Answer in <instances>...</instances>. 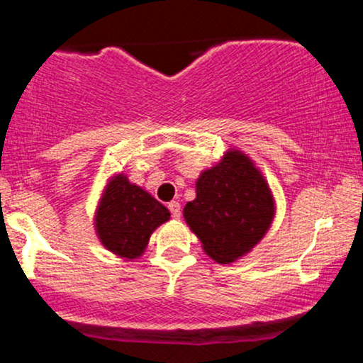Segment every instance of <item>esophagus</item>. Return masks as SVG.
Returning <instances> with one entry per match:
<instances>
[{"label": "esophagus", "mask_w": 363, "mask_h": 363, "mask_svg": "<svg viewBox=\"0 0 363 363\" xmlns=\"http://www.w3.org/2000/svg\"><path fill=\"white\" fill-rule=\"evenodd\" d=\"M169 210H170V213H172L174 218H179V216H181V205H179L177 201H170Z\"/></svg>", "instance_id": "34e87169"}]
</instances>
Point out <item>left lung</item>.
Instances as JSON below:
<instances>
[{
	"mask_svg": "<svg viewBox=\"0 0 363 363\" xmlns=\"http://www.w3.org/2000/svg\"><path fill=\"white\" fill-rule=\"evenodd\" d=\"M274 201L268 182L239 150L201 172L196 199L184 206V220L211 259L228 264L247 254L268 232Z\"/></svg>",
	"mask_w": 363,
	"mask_h": 363,
	"instance_id": "8db88e82",
	"label": "left lung"
}]
</instances>
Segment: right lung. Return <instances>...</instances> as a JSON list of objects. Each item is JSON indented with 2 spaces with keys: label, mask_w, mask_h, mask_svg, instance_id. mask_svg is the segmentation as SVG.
Instances as JSON below:
<instances>
[{
  "label": "right lung",
  "mask_w": 363,
  "mask_h": 363,
  "mask_svg": "<svg viewBox=\"0 0 363 363\" xmlns=\"http://www.w3.org/2000/svg\"><path fill=\"white\" fill-rule=\"evenodd\" d=\"M169 218L167 208L118 174L111 179L99 203L95 230L104 247L135 259L143 254L152 232Z\"/></svg>",
  "instance_id": "1"
}]
</instances>
